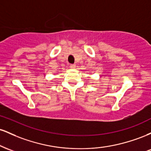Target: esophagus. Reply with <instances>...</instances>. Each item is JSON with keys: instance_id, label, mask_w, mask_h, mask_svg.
<instances>
[{"instance_id": "1", "label": "esophagus", "mask_w": 151, "mask_h": 151, "mask_svg": "<svg viewBox=\"0 0 151 151\" xmlns=\"http://www.w3.org/2000/svg\"><path fill=\"white\" fill-rule=\"evenodd\" d=\"M76 67V65H70V68L72 69H74Z\"/></svg>"}]
</instances>
